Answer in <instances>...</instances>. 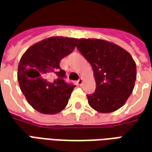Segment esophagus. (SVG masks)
<instances>
[{
	"mask_svg": "<svg viewBox=\"0 0 152 152\" xmlns=\"http://www.w3.org/2000/svg\"><path fill=\"white\" fill-rule=\"evenodd\" d=\"M83 78H79L78 81H77V84H78V86H81L83 84Z\"/></svg>",
	"mask_w": 152,
	"mask_h": 152,
	"instance_id": "obj_1",
	"label": "esophagus"
}]
</instances>
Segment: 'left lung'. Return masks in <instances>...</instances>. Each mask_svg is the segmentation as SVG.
I'll use <instances>...</instances> for the list:
<instances>
[{"label":"left lung","mask_w":152,"mask_h":152,"mask_svg":"<svg viewBox=\"0 0 152 152\" xmlns=\"http://www.w3.org/2000/svg\"><path fill=\"white\" fill-rule=\"evenodd\" d=\"M76 46L94 70L96 90L87 95L90 107L102 113L122 107L137 78L132 55L118 45L99 39H79Z\"/></svg>","instance_id":"8db88e82"}]
</instances>
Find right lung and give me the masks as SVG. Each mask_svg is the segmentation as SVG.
I'll return each instance as SVG.
<instances>
[{
	"label": "right lung",
	"mask_w": 152,
	"mask_h": 152,
	"mask_svg": "<svg viewBox=\"0 0 152 152\" xmlns=\"http://www.w3.org/2000/svg\"><path fill=\"white\" fill-rule=\"evenodd\" d=\"M78 39L54 36L30 46L18 65L20 90L34 109L43 114H56L67 106L74 85L66 83L63 58L73 52Z\"/></svg>",
	"instance_id": "1"
}]
</instances>
